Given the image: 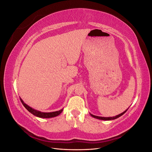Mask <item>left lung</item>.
I'll use <instances>...</instances> for the list:
<instances>
[{
    "label": "left lung",
    "mask_w": 152,
    "mask_h": 152,
    "mask_svg": "<svg viewBox=\"0 0 152 152\" xmlns=\"http://www.w3.org/2000/svg\"><path fill=\"white\" fill-rule=\"evenodd\" d=\"M128 110V108L126 110H125V111H124V112H122V113H121V114H118V115H116V116H115V117H99V116H96V115H93V114H91V113H90V115H91L93 117H94V118H98V119H99V120H103V121H112V120H114V119H116V118H118V117H120L121 116H122V115H124V113H125L126 112H127V110Z\"/></svg>",
    "instance_id": "8db88e82"
}]
</instances>
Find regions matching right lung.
Returning a JSON list of instances; mask_svg holds the SVG:
<instances>
[{"instance_id":"right-lung-1","label":"right lung","mask_w":152,"mask_h":152,"mask_svg":"<svg viewBox=\"0 0 152 152\" xmlns=\"http://www.w3.org/2000/svg\"><path fill=\"white\" fill-rule=\"evenodd\" d=\"M20 98L21 102L22 103V104H23L24 107H25V108L28 110L29 112H30L31 113H32L34 115L36 116V117H38L40 118H52V117H56L58 116L59 114H60L63 110V108L59 110V111H56V112H40L38 111V110H35L34 108H32L31 107H29L28 104H26V103H24L23 101V99Z\"/></svg>"}]
</instances>
